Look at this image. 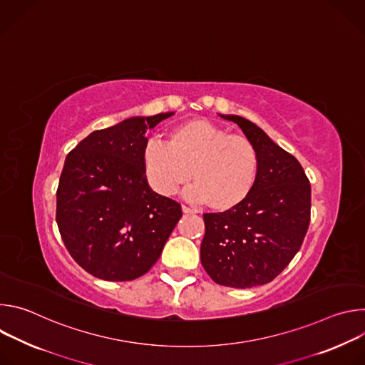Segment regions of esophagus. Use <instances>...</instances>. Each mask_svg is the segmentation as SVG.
<instances>
[{
    "instance_id": "1",
    "label": "esophagus",
    "mask_w": 365,
    "mask_h": 365,
    "mask_svg": "<svg viewBox=\"0 0 365 365\" xmlns=\"http://www.w3.org/2000/svg\"><path fill=\"white\" fill-rule=\"evenodd\" d=\"M182 211H183V214H196L195 210H190V207H187L186 205H182Z\"/></svg>"
}]
</instances>
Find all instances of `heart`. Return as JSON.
<instances>
[{
  "mask_svg": "<svg viewBox=\"0 0 365 365\" xmlns=\"http://www.w3.org/2000/svg\"><path fill=\"white\" fill-rule=\"evenodd\" d=\"M143 166L158 193L173 195L192 178L195 185L185 192L189 200L228 211L251 193L259 162L255 145L245 135L206 120H190L175 127L168 143L148 141Z\"/></svg>",
  "mask_w": 365,
  "mask_h": 365,
  "instance_id": "heart-1",
  "label": "heart"
}]
</instances>
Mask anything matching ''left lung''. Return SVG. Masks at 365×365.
I'll return each instance as SVG.
<instances>
[{"instance_id":"obj_1","label":"left lung","mask_w":365,"mask_h":365,"mask_svg":"<svg viewBox=\"0 0 365 365\" xmlns=\"http://www.w3.org/2000/svg\"><path fill=\"white\" fill-rule=\"evenodd\" d=\"M235 123L258 153V176L245 200L220 214H205L200 263L210 277L235 289L277 277L299 251L310 221V185L294 155L240 115Z\"/></svg>"}]
</instances>
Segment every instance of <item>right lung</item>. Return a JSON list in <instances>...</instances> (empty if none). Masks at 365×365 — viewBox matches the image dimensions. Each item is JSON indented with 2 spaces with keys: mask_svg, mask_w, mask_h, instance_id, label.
I'll list each match as a JSON object with an SVG mask.
<instances>
[{
  "mask_svg": "<svg viewBox=\"0 0 365 365\" xmlns=\"http://www.w3.org/2000/svg\"><path fill=\"white\" fill-rule=\"evenodd\" d=\"M173 114L96 130L68 154L56 221L69 254L98 279L127 282L147 273L182 218L176 200L148 186L143 166L145 131Z\"/></svg>",
  "mask_w": 365,
  "mask_h": 365,
  "instance_id": "1",
  "label": "right lung"
}]
</instances>
